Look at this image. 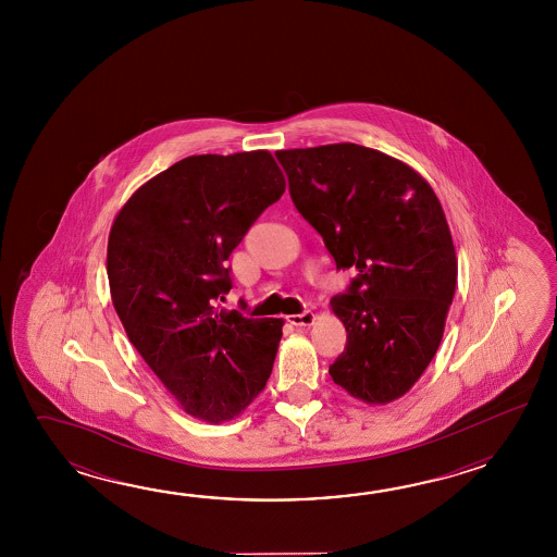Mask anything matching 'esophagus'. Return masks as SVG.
Segmentation results:
<instances>
[{"label":"esophagus","mask_w":557,"mask_h":557,"mask_svg":"<svg viewBox=\"0 0 557 557\" xmlns=\"http://www.w3.org/2000/svg\"><path fill=\"white\" fill-rule=\"evenodd\" d=\"M286 322H290L293 326H310L314 322V312L305 310L300 314H290V317H286Z\"/></svg>","instance_id":"1"}]
</instances>
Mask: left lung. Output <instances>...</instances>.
<instances>
[{
	"label": "left lung",
	"instance_id": "1",
	"mask_svg": "<svg viewBox=\"0 0 557 557\" xmlns=\"http://www.w3.org/2000/svg\"><path fill=\"white\" fill-rule=\"evenodd\" d=\"M296 211L336 269H356L331 300L346 346L329 372L367 404L404 396L436 355L458 259L436 193L412 166L355 143L276 151Z\"/></svg>",
	"mask_w": 557,
	"mask_h": 557
}]
</instances>
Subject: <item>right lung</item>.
Here are the masks:
<instances>
[{
	"mask_svg": "<svg viewBox=\"0 0 557 557\" xmlns=\"http://www.w3.org/2000/svg\"><path fill=\"white\" fill-rule=\"evenodd\" d=\"M284 187L269 151L193 154L135 190L109 233L111 300L131 344L209 424L240 414L273 372L284 320L219 298L233 286L226 259Z\"/></svg>",
	"mask_w": 557,
	"mask_h": 557,
	"instance_id": "right-lung-1",
	"label": "right lung"
}]
</instances>
